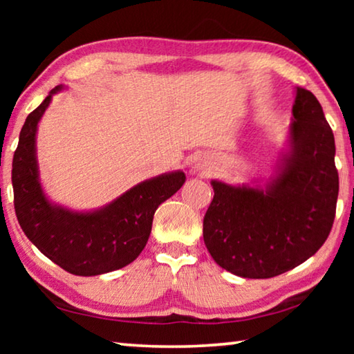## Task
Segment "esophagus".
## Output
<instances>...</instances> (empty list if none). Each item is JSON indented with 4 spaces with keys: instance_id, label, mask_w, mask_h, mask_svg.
Returning <instances> with one entry per match:
<instances>
[{
    "instance_id": "esophagus-1",
    "label": "esophagus",
    "mask_w": 354,
    "mask_h": 354,
    "mask_svg": "<svg viewBox=\"0 0 354 354\" xmlns=\"http://www.w3.org/2000/svg\"><path fill=\"white\" fill-rule=\"evenodd\" d=\"M196 169H200V170H203V171H207V169H206V167H205V165H201V164H198V165H196Z\"/></svg>"
}]
</instances>
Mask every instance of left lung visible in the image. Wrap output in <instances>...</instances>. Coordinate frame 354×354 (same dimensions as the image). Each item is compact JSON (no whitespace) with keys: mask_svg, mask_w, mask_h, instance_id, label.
Instances as JSON below:
<instances>
[{"mask_svg":"<svg viewBox=\"0 0 354 354\" xmlns=\"http://www.w3.org/2000/svg\"><path fill=\"white\" fill-rule=\"evenodd\" d=\"M290 149L266 189L212 181L206 248L242 278H273L308 261L331 232L339 195L334 134L313 92L297 87Z\"/></svg>","mask_w":354,"mask_h":354,"instance_id":"left-lung-1","label":"left lung"}]
</instances>
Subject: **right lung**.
I'll return each instance as SVG.
<instances>
[{
	"label": "right lung",
	"instance_id": "1",
	"mask_svg": "<svg viewBox=\"0 0 354 354\" xmlns=\"http://www.w3.org/2000/svg\"><path fill=\"white\" fill-rule=\"evenodd\" d=\"M53 88L37 109L26 117L12 160L14 206L23 232L65 272L95 277L118 270L137 259L148 242L156 209L181 189L183 171L147 179L93 212H71L51 205L39 181L35 133Z\"/></svg>",
	"mask_w": 354,
	"mask_h": 354
}]
</instances>
